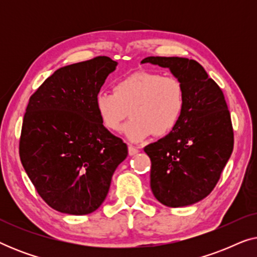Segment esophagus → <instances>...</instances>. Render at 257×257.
Instances as JSON below:
<instances>
[{
    "label": "esophagus",
    "instance_id": "1",
    "mask_svg": "<svg viewBox=\"0 0 257 257\" xmlns=\"http://www.w3.org/2000/svg\"><path fill=\"white\" fill-rule=\"evenodd\" d=\"M139 152V150L137 149V147L132 146V145H128V154L130 156H135V154H137Z\"/></svg>",
    "mask_w": 257,
    "mask_h": 257
}]
</instances>
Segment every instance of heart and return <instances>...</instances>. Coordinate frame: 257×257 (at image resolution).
Segmentation results:
<instances>
[{"mask_svg": "<svg viewBox=\"0 0 257 257\" xmlns=\"http://www.w3.org/2000/svg\"><path fill=\"white\" fill-rule=\"evenodd\" d=\"M113 91H98L94 110L111 132L120 131L130 111L132 119L125 126V135L131 142H142L151 135L168 136L184 114L185 86L175 76L139 70L119 79Z\"/></svg>", "mask_w": 257, "mask_h": 257, "instance_id": "heart-1", "label": "heart"}]
</instances>
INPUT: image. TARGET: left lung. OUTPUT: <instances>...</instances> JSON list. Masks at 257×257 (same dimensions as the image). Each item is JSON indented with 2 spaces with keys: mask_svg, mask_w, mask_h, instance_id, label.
Returning <instances> with one entry per match:
<instances>
[{
  "mask_svg": "<svg viewBox=\"0 0 257 257\" xmlns=\"http://www.w3.org/2000/svg\"><path fill=\"white\" fill-rule=\"evenodd\" d=\"M142 63L168 68L185 86L186 105L177 127L147 145L151 189L158 201L184 207L215 187L234 147L230 113L220 86L194 59L151 57Z\"/></svg>",
  "mask_w": 257,
  "mask_h": 257,
  "instance_id": "1",
  "label": "left lung"
}]
</instances>
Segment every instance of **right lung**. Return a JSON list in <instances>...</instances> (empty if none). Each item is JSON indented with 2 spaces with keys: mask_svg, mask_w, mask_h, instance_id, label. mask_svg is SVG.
Listing matches in <instances>:
<instances>
[{
  "mask_svg": "<svg viewBox=\"0 0 257 257\" xmlns=\"http://www.w3.org/2000/svg\"><path fill=\"white\" fill-rule=\"evenodd\" d=\"M117 62L98 56L58 69L30 97L20 138L28 177L51 208L72 215L106 198L127 145L101 125L94 96Z\"/></svg>",
  "mask_w": 257,
  "mask_h": 257,
  "instance_id": "obj_1",
  "label": "right lung"
}]
</instances>
